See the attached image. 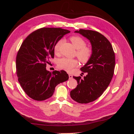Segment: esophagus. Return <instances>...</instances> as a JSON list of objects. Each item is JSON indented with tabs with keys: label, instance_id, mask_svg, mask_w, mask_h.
Returning a JSON list of instances; mask_svg holds the SVG:
<instances>
[{
	"label": "esophagus",
	"instance_id": "34e87169",
	"mask_svg": "<svg viewBox=\"0 0 134 134\" xmlns=\"http://www.w3.org/2000/svg\"><path fill=\"white\" fill-rule=\"evenodd\" d=\"M69 79L72 78V75H71L70 74H69Z\"/></svg>",
	"mask_w": 134,
	"mask_h": 134
}]
</instances>
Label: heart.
Wrapping results in <instances>:
<instances>
[{
  "label": "heart",
  "mask_w": 134,
  "mask_h": 134,
  "mask_svg": "<svg viewBox=\"0 0 134 134\" xmlns=\"http://www.w3.org/2000/svg\"><path fill=\"white\" fill-rule=\"evenodd\" d=\"M70 40L76 49L75 56L80 62L85 64L88 63L92 58V49L86 46V42L80 36H74L70 38ZM62 40H59L56 42L54 46V52L55 54H58L60 51ZM78 61L76 59H71L63 58L60 59L58 62V66L60 69L70 72L78 65Z\"/></svg>",
  "instance_id": "heart-1"
}]
</instances>
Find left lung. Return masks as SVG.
Returning a JSON list of instances; mask_svg holds the SVG:
<instances>
[{
	"instance_id": "left-lung-1",
	"label": "left lung",
	"mask_w": 134,
	"mask_h": 134,
	"mask_svg": "<svg viewBox=\"0 0 134 134\" xmlns=\"http://www.w3.org/2000/svg\"><path fill=\"white\" fill-rule=\"evenodd\" d=\"M75 32L90 40L93 54L90 61L80 69L87 72L84 79L73 76L78 84L71 91L70 97L79 103H88L99 98L109 86L114 74L115 55L110 42L99 32L83 29Z\"/></svg>"
}]
</instances>
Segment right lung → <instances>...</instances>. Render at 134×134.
I'll use <instances>...</instances> for the list:
<instances>
[{"instance_id":"1","label":"right lung","mask_w":134,"mask_h":134,"mask_svg":"<svg viewBox=\"0 0 134 134\" xmlns=\"http://www.w3.org/2000/svg\"><path fill=\"white\" fill-rule=\"evenodd\" d=\"M70 31L61 28L43 27L32 32L23 41L16 56V73L23 91L30 98L41 101L54 94L56 86L66 81L64 70H46L54 58V46Z\"/></svg>"}]
</instances>
